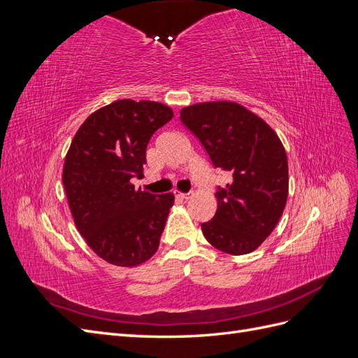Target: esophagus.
Instances as JSON below:
<instances>
[{
	"instance_id": "esophagus-1",
	"label": "esophagus",
	"mask_w": 358,
	"mask_h": 358,
	"mask_svg": "<svg viewBox=\"0 0 358 358\" xmlns=\"http://www.w3.org/2000/svg\"><path fill=\"white\" fill-rule=\"evenodd\" d=\"M175 196H176L178 199L187 200V199H189V197H191V194H189V192H180V191H176V189H175Z\"/></svg>"
}]
</instances>
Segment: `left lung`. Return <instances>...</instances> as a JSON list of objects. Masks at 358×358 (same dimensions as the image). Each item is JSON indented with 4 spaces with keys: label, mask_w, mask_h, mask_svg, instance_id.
Masks as SVG:
<instances>
[{
    "label": "left lung",
    "mask_w": 358,
    "mask_h": 358,
    "mask_svg": "<svg viewBox=\"0 0 358 358\" xmlns=\"http://www.w3.org/2000/svg\"><path fill=\"white\" fill-rule=\"evenodd\" d=\"M215 167L231 173L218 188V209L201 224L212 246L231 255L255 251L273 231L288 197V159L282 142L262 117L234 101L199 103L180 110Z\"/></svg>",
    "instance_id": "obj_1"
}]
</instances>
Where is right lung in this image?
Returning <instances> with one entry per match:
<instances>
[{
  "label": "right lung",
  "mask_w": 358,
  "mask_h": 358,
  "mask_svg": "<svg viewBox=\"0 0 358 358\" xmlns=\"http://www.w3.org/2000/svg\"><path fill=\"white\" fill-rule=\"evenodd\" d=\"M173 117L157 101L117 100L95 110L74 134L62 183L79 233L104 262L134 267L152 257L175 196L136 189L150 137Z\"/></svg>",
  "instance_id": "add662e5"
}]
</instances>
